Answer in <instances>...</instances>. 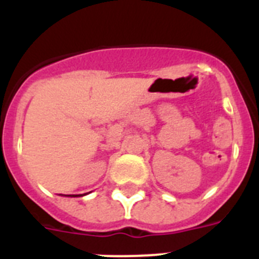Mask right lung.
<instances>
[{"mask_svg": "<svg viewBox=\"0 0 259 259\" xmlns=\"http://www.w3.org/2000/svg\"><path fill=\"white\" fill-rule=\"evenodd\" d=\"M68 196H78V195H68Z\"/></svg>", "mask_w": 259, "mask_h": 259, "instance_id": "obj_1", "label": "right lung"}]
</instances>
